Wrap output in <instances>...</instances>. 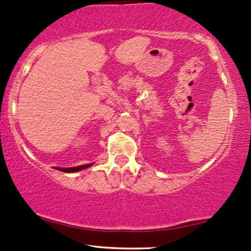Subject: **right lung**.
Here are the masks:
<instances>
[{
	"label": "right lung",
	"instance_id": "add662e5",
	"mask_svg": "<svg viewBox=\"0 0 251 251\" xmlns=\"http://www.w3.org/2000/svg\"><path fill=\"white\" fill-rule=\"evenodd\" d=\"M93 165V164H86V165H80V166H74V168H54L57 170H59V171H63V172H69V173H72V172H76V171H81L83 169H87L89 166Z\"/></svg>",
	"mask_w": 251,
	"mask_h": 251
}]
</instances>
